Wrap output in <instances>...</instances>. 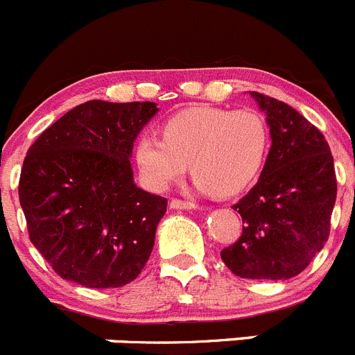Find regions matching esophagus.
<instances>
[{"mask_svg":"<svg viewBox=\"0 0 355 355\" xmlns=\"http://www.w3.org/2000/svg\"><path fill=\"white\" fill-rule=\"evenodd\" d=\"M171 208H174V209H196L197 205H196V202H192V200L172 199L171 200Z\"/></svg>","mask_w":355,"mask_h":355,"instance_id":"obj_1","label":"esophagus"}]
</instances>
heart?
<instances>
[{
	"instance_id": "heart-1",
	"label": "heart",
	"mask_w": 355,
	"mask_h": 355,
	"mask_svg": "<svg viewBox=\"0 0 355 355\" xmlns=\"http://www.w3.org/2000/svg\"><path fill=\"white\" fill-rule=\"evenodd\" d=\"M163 139L142 135L135 144L140 180L155 192L171 188L187 171L200 190L234 196L258 180L270 153V130L252 108L196 106L172 115Z\"/></svg>"
}]
</instances>
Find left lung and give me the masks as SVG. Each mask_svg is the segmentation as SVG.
Returning a JSON list of instances; mask_svg holds the SVG:
<instances>
[{
	"label": "left lung",
	"instance_id": "left-lung-1",
	"mask_svg": "<svg viewBox=\"0 0 355 355\" xmlns=\"http://www.w3.org/2000/svg\"><path fill=\"white\" fill-rule=\"evenodd\" d=\"M272 147L256 187L233 206L241 234L220 252L243 279H290L324 249L336 202L334 159L325 137L304 115L259 92Z\"/></svg>",
	"mask_w": 355,
	"mask_h": 355
}]
</instances>
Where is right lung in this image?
<instances>
[{
    "instance_id": "1",
    "label": "right lung",
    "mask_w": 355,
    "mask_h": 355,
    "mask_svg": "<svg viewBox=\"0 0 355 355\" xmlns=\"http://www.w3.org/2000/svg\"><path fill=\"white\" fill-rule=\"evenodd\" d=\"M156 103L87 101L28 149L19 202L31 243L62 279L119 288L139 277L167 199L133 181L131 153Z\"/></svg>"
}]
</instances>
